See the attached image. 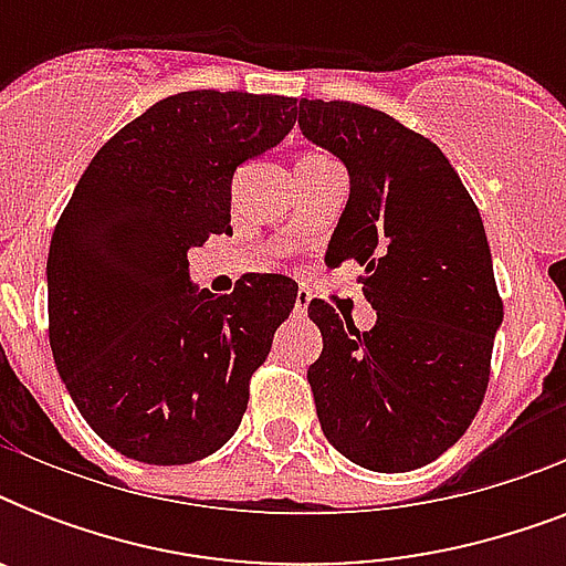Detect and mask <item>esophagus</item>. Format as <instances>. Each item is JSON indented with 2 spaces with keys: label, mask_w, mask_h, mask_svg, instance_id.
I'll return each instance as SVG.
<instances>
[{
  "label": "esophagus",
  "mask_w": 566,
  "mask_h": 566,
  "mask_svg": "<svg viewBox=\"0 0 566 566\" xmlns=\"http://www.w3.org/2000/svg\"><path fill=\"white\" fill-rule=\"evenodd\" d=\"M308 302H311V293L308 291H296V305H293V314H296V317H305V314H308Z\"/></svg>",
  "instance_id": "1"
}]
</instances>
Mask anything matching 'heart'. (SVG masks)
Here are the masks:
<instances>
[{"instance_id":"heart-1","label":"heart","mask_w":566,"mask_h":566,"mask_svg":"<svg viewBox=\"0 0 566 566\" xmlns=\"http://www.w3.org/2000/svg\"><path fill=\"white\" fill-rule=\"evenodd\" d=\"M311 158H323V155H317V153H305V155H302V158H300V161H311ZM300 161H296V164H300Z\"/></svg>"}]
</instances>
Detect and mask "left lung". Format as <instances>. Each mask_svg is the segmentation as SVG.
Masks as SVG:
<instances>
[{
	"instance_id": "obj_1",
	"label": "left lung",
	"mask_w": 566,
	"mask_h": 566,
	"mask_svg": "<svg viewBox=\"0 0 566 566\" xmlns=\"http://www.w3.org/2000/svg\"><path fill=\"white\" fill-rule=\"evenodd\" d=\"M302 135L349 170L328 261H358L376 326L308 305L323 353L308 367L319 426L349 461L405 473L443 455L491 381L502 296L473 196L447 155L385 111L300 102Z\"/></svg>"
}]
</instances>
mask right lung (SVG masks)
<instances>
[{"label": "right lung", "instance_id": "obj_1", "mask_svg": "<svg viewBox=\"0 0 566 566\" xmlns=\"http://www.w3.org/2000/svg\"><path fill=\"white\" fill-rule=\"evenodd\" d=\"M293 96L188 91L123 126L75 185L49 247V346L96 434L190 464L238 431L296 282L247 273L193 293L188 249L231 231V176L282 144Z\"/></svg>", "mask_w": 566, "mask_h": 566}]
</instances>
